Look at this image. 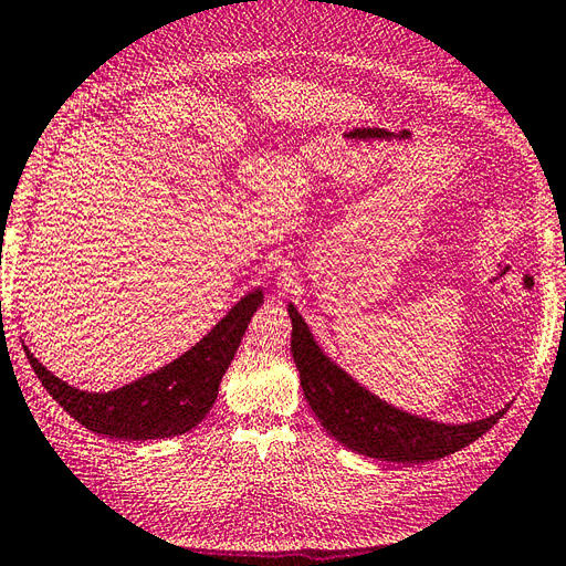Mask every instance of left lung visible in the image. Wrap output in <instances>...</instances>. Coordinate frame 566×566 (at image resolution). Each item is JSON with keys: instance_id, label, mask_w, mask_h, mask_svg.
<instances>
[{"instance_id": "left-lung-1", "label": "left lung", "mask_w": 566, "mask_h": 566, "mask_svg": "<svg viewBox=\"0 0 566 566\" xmlns=\"http://www.w3.org/2000/svg\"><path fill=\"white\" fill-rule=\"evenodd\" d=\"M287 314L293 322L291 353L310 408L338 444L363 457L394 463L444 459L473 444L509 408L506 403L473 422H442L396 408L331 360L293 302H287Z\"/></svg>"}]
</instances>
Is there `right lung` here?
<instances>
[{
    "label": "right lung",
    "mask_w": 566,
    "mask_h": 566,
    "mask_svg": "<svg viewBox=\"0 0 566 566\" xmlns=\"http://www.w3.org/2000/svg\"><path fill=\"white\" fill-rule=\"evenodd\" d=\"M261 305L264 291L254 287L187 353L113 391L76 389L52 375L29 346L23 350L48 394L86 430L113 439H165L195 430L213 408L220 379Z\"/></svg>",
    "instance_id": "add662e5"
}]
</instances>
